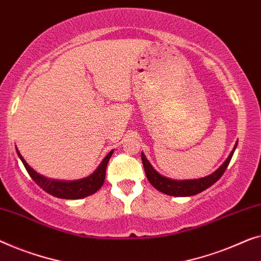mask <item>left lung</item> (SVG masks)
<instances>
[{"instance_id": "obj_1", "label": "left lung", "mask_w": 261, "mask_h": 261, "mask_svg": "<svg viewBox=\"0 0 261 261\" xmlns=\"http://www.w3.org/2000/svg\"><path fill=\"white\" fill-rule=\"evenodd\" d=\"M237 143L236 146H234L231 154H229L228 158L226 159V161L220 166V168L217 169V171L212 173L211 175L201 177V179L177 181V180H172V179H168V177L162 176L161 174H159L155 169L153 168V166L149 164V161L147 160L145 154L141 153L143 168H145L147 179L149 180V182L152 184V186L154 188H156L158 191L162 192V193L167 195H173V196L195 195L200 193V192L207 190V188L212 186L213 184L217 182V181L222 176L224 172L226 171V168H227L229 161H231L234 150L237 148Z\"/></svg>"}]
</instances>
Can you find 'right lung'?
Wrapping results in <instances>:
<instances>
[{
    "label": "right lung",
    "mask_w": 261,
    "mask_h": 261,
    "mask_svg": "<svg viewBox=\"0 0 261 261\" xmlns=\"http://www.w3.org/2000/svg\"><path fill=\"white\" fill-rule=\"evenodd\" d=\"M16 152L17 155L20 156L21 161L23 162L24 167L27 169L30 177H32L44 192H47V193L51 194L53 196H55V198L60 199H81L99 191L105 182L106 168H107V164L113 154V150L109 152L108 155L103 159L96 171L88 177H85V179L76 181H58L47 179V177L37 174L32 167H29L27 162L24 161V159L22 158L20 152L17 150V148Z\"/></svg>",
    "instance_id": "obj_1"
}]
</instances>
